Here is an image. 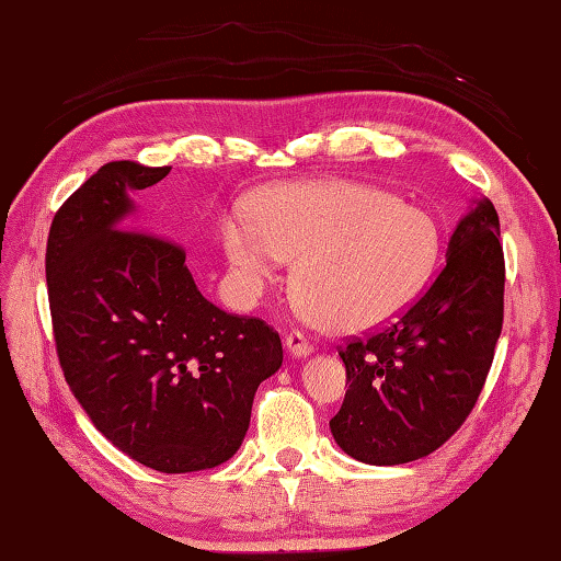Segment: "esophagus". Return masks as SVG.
I'll use <instances>...</instances> for the list:
<instances>
[{"label":"esophagus","instance_id":"obj_1","mask_svg":"<svg viewBox=\"0 0 561 561\" xmlns=\"http://www.w3.org/2000/svg\"><path fill=\"white\" fill-rule=\"evenodd\" d=\"M285 346H288V352H290L293 356H298V358L312 354L310 340H308V336H305L302 332H298V330H293L290 334H285Z\"/></svg>","mask_w":561,"mask_h":561}]
</instances>
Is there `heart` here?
I'll return each instance as SVG.
<instances>
[{"mask_svg":"<svg viewBox=\"0 0 561 561\" xmlns=\"http://www.w3.org/2000/svg\"><path fill=\"white\" fill-rule=\"evenodd\" d=\"M249 209L251 217L221 221V244L241 280L259 290L298 259L295 288L334 332L398 320L425 290L442 253L435 217L374 185H278L253 197Z\"/></svg>","mask_w":561,"mask_h":561,"instance_id":"obj_1","label":"heart"}]
</instances>
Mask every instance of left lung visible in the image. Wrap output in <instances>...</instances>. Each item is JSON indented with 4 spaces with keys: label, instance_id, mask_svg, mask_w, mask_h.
Segmentation results:
<instances>
[{
    "label": "left lung",
    "instance_id": "8db88e82",
    "mask_svg": "<svg viewBox=\"0 0 561 561\" xmlns=\"http://www.w3.org/2000/svg\"><path fill=\"white\" fill-rule=\"evenodd\" d=\"M503 288L499 213L483 197L459 219L427 293L398 322L340 352L348 390L330 430L348 457L408 463L463 425L493 364Z\"/></svg>",
    "mask_w": 561,
    "mask_h": 561
}]
</instances>
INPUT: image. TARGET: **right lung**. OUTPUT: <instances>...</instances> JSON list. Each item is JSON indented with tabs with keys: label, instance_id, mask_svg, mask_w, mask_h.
<instances>
[{
	"label": "right lung",
	"instance_id": "obj_1",
	"mask_svg": "<svg viewBox=\"0 0 561 561\" xmlns=\"http://www.w3.org/2000/svg\"><path fill=\"white\" fill-rule=\"evenodd\" d=\"M168 173L112 161L88 178L53 217L46 283L62 376L92 425L144 467L187 473L234 457L283 346L259 317L209 302L181 244L129 229V195Z\"/></svg>",
	"mask_w": 561,
	"mask_h": 561
}]
</instances>
